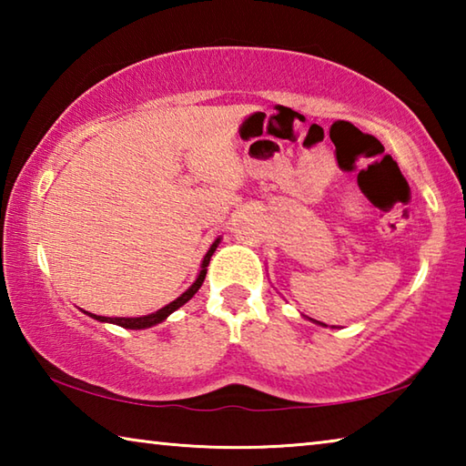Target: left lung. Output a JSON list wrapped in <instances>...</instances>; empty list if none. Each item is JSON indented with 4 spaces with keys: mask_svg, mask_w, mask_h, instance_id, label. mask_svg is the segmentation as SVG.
<instances>
[{
    "mask_svg": "<svg viewBox=\"0 0 466 466\" xmlns=\"http://www.w3.org/2000/svg\"><path fill=\"white\" fill-rule=\"evenodd\" d=\"M320 325H322V322H320Z\"/></svg>",
    "mask_w": 466,
    "mask_h": 466,
    "instance_id": "obj_1",
    "label": "left lung"
}]
</instances>
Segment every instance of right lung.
<instances>
[{
	"label": "right lung",
	"instance_id": "right-lung-1",
	"mask_svg": "<svg viewBox=\"0 0 466 466\" xmlns=\"http://www.w3.org/2000/svg\"><path fill=\"white\" fill-rule=\"evenodd\" d=\"M218 244H219V238L211 244V248L208 250V255H205V258H203V263H201V273H199V278H197V281L193 283L191 288H188L183 296L180 298H177L175 302H170L168 306H164V309H160L157 312H154V314H147V317H137V319H106V317H96V314H90L92 319H96V320H100V322H115V325H119V327H123V329H147V327H154V325H157V322H162L164 319L168 317V314H172L175 312L177 309H180V306H183L185 302H188V299H191L195 294H197V289L201 288V283H203V279H205V273H208V265H209V258H211V255H214V250L218 248Z\"/></svg>",
	"mask_w": 466,
	"mask_h": 466
}]
</instances>
